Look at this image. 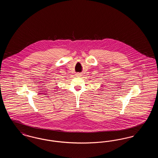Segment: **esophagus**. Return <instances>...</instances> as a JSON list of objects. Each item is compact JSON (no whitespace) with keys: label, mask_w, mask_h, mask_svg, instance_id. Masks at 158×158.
<instances>
[{"label":"esophagus","mask_w":158,"mask_h":158,"mask_svg":"<svg viewBox=\"0 0 158 158\" xmlns=\"http://www.w3.org/2000/svg\"><path fill=\"white\" fill-rule=\"evenodd\" d=\"M76 75L77 76H82V73H77L76 74Z\"/></svg>","instance_id":"obj_1"}]
</instances>
